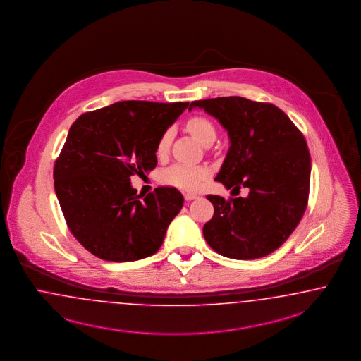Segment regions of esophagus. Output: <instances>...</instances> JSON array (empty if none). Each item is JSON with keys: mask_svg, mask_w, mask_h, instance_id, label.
<instances>
[{"mask_svg": "<svg viewBox=\"0 0 361 361\" xmlns=\"http://www.w3.org/2000/svg\"><path fill=\"white\" fill-rule=\"evenodd\" d=\"M184 197H185V200H187V202H190V200L196 199L197 196H196V195H193V193H185V195H184Z\"/></svg>", "mask_w": 361, "mask_h": 361, "instance_id": "esophagus-1", "label": "esophagus"}]
</instances>
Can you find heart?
I'll list each match as a JSON object with an SVG mask.
<instances>
[{"instance_id": "obj_1", "label": "heart", "mask_w": 361, "mask_h": 361, "mask_svg": "<svg viewBox=\"0 0 361 361\" xmlns=\"http://www.w3.org/2000/svg\"><path fill=\"white\" fill-rule=\"evenodd\" d=\"M187 129L199 142L208 145L215 141L216 130L212 122L204 116H193L188 121ZM172 140V130L168 129L162 133L159 137V142L156 146V154L162 157L168 153L169 145ZM209 176V171L204 166L197 165H187V164H174L165 169L161 174V181L166 185L193 190L200 187L204 180Z\"/></svg>"}]
</instances>
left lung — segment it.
Masks as SVG:
<instances>
[{
  "label": "left lung",
  "instance_id": "1",
  "mask_svg": "<svg viewBox=\"0 0 361 361\" xmlns=\"http://www.w3.org/2000/svg\"><path fill=\"white\" fill-rule=\"evenodd\" d=\"M227 130L230 149L217 173L227 189L248 188L247 197L208 195L212 219L207 243L233 259H257L286 242L301 221L309 197L310 154L302 133L271 103L223 97L190 103Z\"/></svg>",
  "mask_w": 361,
  "mask_h": 361
}]
</instances>
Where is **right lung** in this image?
<instances>
[{
  "instance_id": "obj_1",
  "label": "right lung",
  "mask_w": 361,
  "mask_h": 361,
  "mask_svg": "<svg viewBox=\"0 0 361 361\" xmlns=\"http://www.w3.org/2000/svg\"><path fill=\"white\" fill-rule=\"evenodd\" d=\"M189 102H116L79 116L55 168V192L70 231L92 255L133 262L156 254L184 197L172 187L141 196L130 177L157 165L156 146Z\"/></svg>"
}]
</instances>
